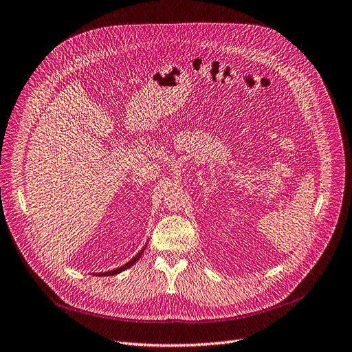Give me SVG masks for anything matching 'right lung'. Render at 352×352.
I'll return each instance as SVG.
<instances>
[{
    "instance_id": "add662e5",
    "label": "right lung",
    "mask_w": 352,
    "mask_h": 352,
    "mask_svg": "<svg viewBox=\"0 0 352 352\" xmlns=\"http://www.w3.org/2000/svg\"><path fill=\"white\" fill-rule=\"evenodd\" d=\"M145 248H146V244L145 246L136 253L129 262H126L125 265H122V266H119V267H116V269H113V270H109V272H100V273H95L96 276H113V274H118V273H120V272H124V270H126V269H129L132 265H135L136 262L140 261V257L144 254V250H145Z\"/></svg>"
}]
</instances>
